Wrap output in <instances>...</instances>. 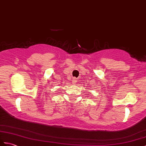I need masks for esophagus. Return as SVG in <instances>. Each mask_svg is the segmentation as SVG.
<instances>
[{
	"mask_svg": "<svg viewBox=\"0 0 146 146\" xmlns=\"http://www.w3.org/2000/svg\"><path fill=\"white\" fill-rule=\"evenodd\" d=\"M76 82H77V79H76V78H74L73 81H72V83L73 84H76Z\"/></svg>",
	"mask_w": 146,
	"mask_h": 146,
	"instance_id": "34e87169",
	"label": "esophagus"
}]
</instances>
